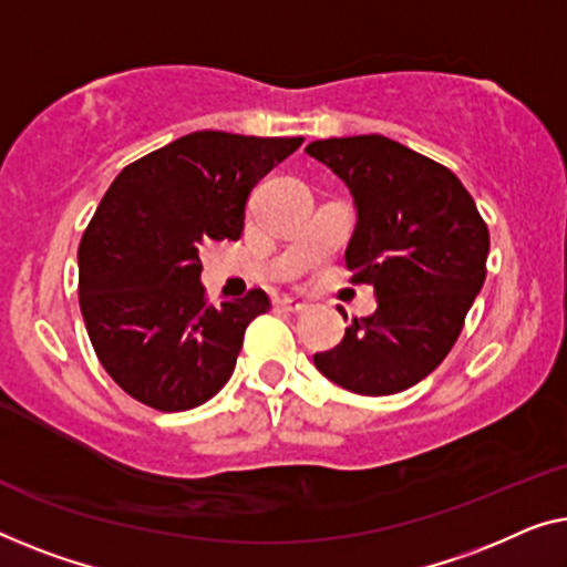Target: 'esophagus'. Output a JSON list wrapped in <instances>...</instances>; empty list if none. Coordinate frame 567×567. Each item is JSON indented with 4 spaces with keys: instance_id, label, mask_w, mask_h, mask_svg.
Listing matches in <instances>:
<instances>
[{
    "instance_id": "1",
    "label": "esophagus",
    "mask_w": 567,
    "mask_h": 567,
    "mask_svg": "<svg viewBox=\"0 0 567 567\" xmlns=\"http://www.w3.org/2000/svg\"><path fill=\"white\" fill-rule=\"evenodd\" d=\"M277 306H280L282 310H287V313H306L308 306L302 300H295V298H282L277 300Z\"/></svg>"
}]
</instances>
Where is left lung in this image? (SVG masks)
<instances>
[{
	"mask_svg": "<svg viewBox=\"0 0 567 567\" xmlns=\"http://www.w3.org/2000/svg\"><path fill=\"white\" fill-rule=\"evenodd\" d=\"M306 154L352 195L347 267L378 300V310L313 364L352 393H401L434 372L457 341L485 282L488 228L450 169L385 135L313 141Z\"/></svg>",
	"mask_w": 567,
	"mask_h": 567,
	"instance_id": "obj_1",
	"label": "left lung"
}]
</instances>
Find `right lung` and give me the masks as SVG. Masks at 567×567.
Returning a JSON list of instances; mask_svg holds the SVG:
<instances>
[{
    "instance_id": "1",
    "label": "right lung",
    "mask_w": 567,
    "mask_h": 567,
    "mask_svg": "<svg viewBox=\"0 0 567 567\" xmlns=\"http://www.w3.org/2000/svg\"><path fill=\"white\" fill-rule=\"evenodd\" d=\"M302 138L182 135L117 174L79 244V306L110 378L158 411H189L234 374L265 290L207 306L200 246L238 241L246 200Z\"/></svg>"
}]
</instances>
